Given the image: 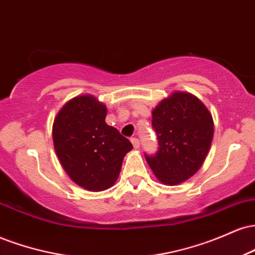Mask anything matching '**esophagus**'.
<instances>
[{
	"label": "esophagus",
	"mask_w": 255,
	"mask_h": 255,
	"mask_svg": "<svg viewBox=\"0 0 255 255\" xmlns=\"http://www.w3.org/2000/svg\"><path fill=\"white\" fill-rule=\"evenodd\" d=\"M130 141H131V144H133L134 148H139L140 147L139 139H136V137H130Z\"/></svg>",
	"instance_id": "34e87169"
}]
</instances>
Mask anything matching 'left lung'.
<instances>
[{
    "label": "left lung",
    "mask_w": 255,
    "mask_h": 255,
    "mask_svg": "<svg viewBox=\"0 0 255 255\" xmlns=\"http://www.w3.org/2000/svg\"><path fill=\"white\" fill-rule=\"evenodd\" d=\"M158 139L157 153L145 154L151 170L168 186L182 183L197 172L213 137L212 115L188 92H172L152 111Z\"/></svg>",
    "instance_id": "1"
}]
</instances>
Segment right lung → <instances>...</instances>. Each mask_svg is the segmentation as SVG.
<instances>
[{"label":"right lung","instance_id":"add662e5","mask_svg":"<svg viewBox=\"0 0 255 255\" xmlns=\"http://www.w3.org/2000/svg\"><path fill=\"white\" fill-rule=\"evenodd\" d=\"M107 107L91 95L74 97L58 111L52 140L61 165L83 188L101 192L118 180L122 160L133 148L127 137L105 124Z\"/></svg>","mask_w":255,"mask_h":255}]
</instances>
